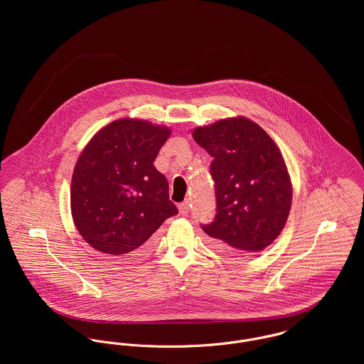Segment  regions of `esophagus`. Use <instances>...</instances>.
I'll return each mask as SVG.
<instances>
[{
    "label": "esophagus",
    "mask_w": 364,
    "mask_h": 364,
    "mask_svg": "<svg viewBox=\"0 0 364 364\" xmlns=\"http://www.w3.org/2000/svg\"><path fill=\"white\" fill-rule=\"evenodd\" d=\"M179 210H181V213H182L183 215H186V214L189 213V210H191V202H189V200H185L183 203H181V205H179Z\"/></svg>",
    "instance_id": "obj_1"
}]
</instances>
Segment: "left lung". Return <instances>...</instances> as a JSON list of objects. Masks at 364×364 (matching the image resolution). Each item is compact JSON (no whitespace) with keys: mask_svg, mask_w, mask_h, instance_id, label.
Segmentation results:
<instances>
[{"mask_svg":"<svg viewBox=\"0 0 364 364\" xmlns=\"http://www.w3.org/2000/svg\"><path fill=\"white\" fill-rule=\"evenodd\" d=\"M213 158L215 215L202 224L220 254H257L282 232L291 208V182L282 153L267 133L245 117L193 130Z\"/></svg>","mask_w":364,"mask_h":364,"instance_id":"obj_1","label":"left lung"}]
</instances>
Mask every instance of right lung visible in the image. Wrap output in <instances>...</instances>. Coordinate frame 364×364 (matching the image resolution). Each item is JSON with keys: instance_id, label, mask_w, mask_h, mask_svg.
<instances>
[{"instance_id": "right-lung-1", "label": "right lung", "mask_w": 364, "mask_h": 364, "mask_svg": "<svg viewBox=\"0 0 364 364\" xmlns=\"http://www.w3.org/2000/svg\"><path fill=\"white\" fill-rule=\"evenodd\" d=\"M171 130L120 119L100 130L78 158L71 213L82 238L106 258H139L151 235L178 208L166 178L154 166Z\"/></svg>"}]
</instances>
